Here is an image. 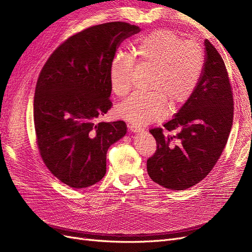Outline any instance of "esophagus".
Masks as SVG:
<instances>
[{"label":"esophagus","mask_w":252,"mask_h":252,"mask_svg":"<svg viewBox=\"0 0 252 252\" xmlns=\"http://www.w3.org/2000/svg\"><path fill=\"white\" fill-rule=\"evenodd\" d=\"M128 128H129V130L132 131V132H138V131H141V130H142L141 127L136 126V125H134V124H130V125H128Z\"/></svg>","instance_id":"34e87169"}]
</instances>
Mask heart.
<instances>
[{
    "label": "heart",
    "instance_id": "heart-1",
    "mask_svg": "<svg viewBox=\"0 0 252 252\" xmlns=\"http://www.w3.org/2000/svg\"><path fill=\"white\" fill-rule=\"evenodd\" d=\"M133 57L113 58L109 82L113 94L126 96L132 88L134 66L150 68L145 94H134L117 107L118 116L134 125H146L179 110L192 96L203 77L206 56L194 41L170 29H158L135 43Z\"/></svg>",
    "mask_w": 252,
    "mask_h": 252
}]
</instances>
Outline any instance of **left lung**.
<instances>
[{"mask_svg":"<svg viewBox=\"0 0 252 252\" xmlns=\"http://www.w3.org/2000/svg\"><path fill=\"white\" fill-rule=\"evenodd\" d=\"M205 48L204 73L192 96L163 128L149 130L157 150L147 159L148 174L158 185L172 190L190 188L207 177L231 130L233 94L229 75L224 60L208 40Z\"/></svg>","mask_w":252,"mask_h":252,"instance_id":"left-lung-1","label":"left lung"}]
</instances>
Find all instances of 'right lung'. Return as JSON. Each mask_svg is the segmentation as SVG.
<instances>
[{
	"label": "right lung",
	"instance_id": "right-lung-1",
	"mask_svg": "<svg viewBox=\"0 0 252 252\" xmlns=\"http://www.w3.org/2000/svg\"><path fill=\"white\" fill-rule=\"evenodd\" d=\"M139 32L125 22L88 27L57 47L42 68L33 101L36 145L48 170L67 186L101 181L108 148L127 132L124 121H96L112 107L109 70L117 48Z\"/></svg>",
	"mask_w": 252,
	"mask_h": 252
}]
</instances>
